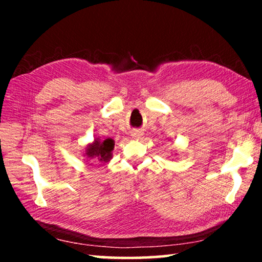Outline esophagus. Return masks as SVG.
<instances>
[{
    "mask_svg": "<svg viewBox=\"0 0 262 262\" xmlns=\"http://www.w3.org/2000/svg\"><path fill=\"white\" fill-rule=\"evenodd\" d=\"M142 135H143V134H142L141 132H134V133H133V134H132V136L134 137V139H140V137H141Z\"/></svg>",
    "mask_w": 262,
    "mask_h": 262,
    "instance_id": "obj_1",
    "label": "esophagus"
}]
</instances>
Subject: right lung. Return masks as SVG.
I'll return each mask as SVG.
<instances>
[{"mask_svg": "<svg viewBox=\"0 0 262 262\" xmlns=\"http://www.w3.org/2000/svg\"><path fill=\"white\" fill-rule=\"evenodd\" d=\"M114 149V140L105 139L100 140L99 137H96L94 142L86 145L85 151L83 156L89 159H95V162L106 163L112 158V151Z\"/></svg>", "mask_w": 262, "mask_h": 262, "instance_id": "right-lung-1", "label": "right lung"}]
</instances>
